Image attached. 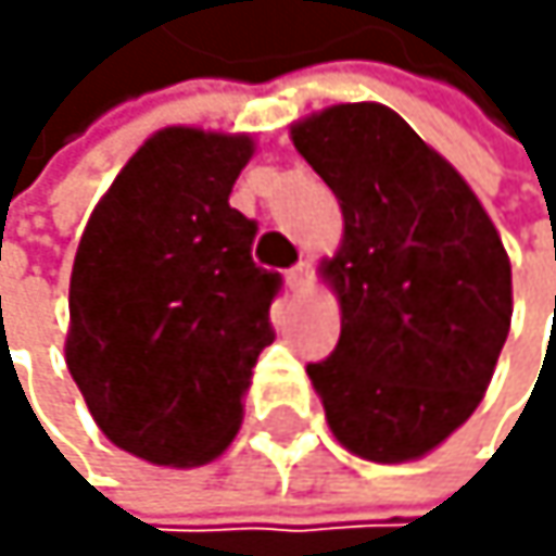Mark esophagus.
Instances as JSON below:
<instances>
[{
  "label": "esophagus",
  "instance_id": "1",
  "mask_svg": "<svg viewBox=\"0 0 556 556\" xmlns=\"http://www.w3.org/2000/svg\"><path fill=\"white\" fill-rule=\"evenodd\" d=\"M287 283H290V290H296V293H303L309 283H313V266L306 263V260H300L290 273H287Z\"/></svg>",
  "mask_w": 556,
  "mask_h": 556
}]
</instances>
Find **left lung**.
<instances>
[{
    "instance_id": "left-lung-1",
    "label": "left lung",
    "mask_w": 556,
    "mask_h": 556,
    "mask_svg": "<svg viewBox=\"0 0 556 556\" xmlns=\"http://www.w3.org/2000/svg\"><path fill=\"white\" fill-rule=\"evenodd\" d=\"M293 146L343 210L324 263L337 350L306 363L337 440L356 457L430 454L473 410L510 330V260L464 176L380 102L330 105Z\"/></svg>"
}]
</instances>
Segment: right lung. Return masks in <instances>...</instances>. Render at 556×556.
Wrapping results in <instances>:
<instances>
[{
  "label": "right lung",
  "instance_id": "add662e5",
  "mask_svg": "<svg viewBox=\"0 0 556 556\" xmlns=\"http://www.w3.org/2000/svg\"><path fill=\"white\" fill-rule=\"evenodd\" d=\"M250 136L169 126L92 210L70 280L66 367L99 430L160 467H197L240 430L273 343L280 273L253 263L256 219L229 206Z\"/></svg>",
  "mask_w": 556,
  "mask_h": 556
}]
</instances>
